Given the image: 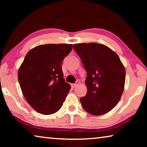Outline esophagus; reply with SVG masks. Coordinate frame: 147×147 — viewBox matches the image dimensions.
<instances>
[{
	"instance_id": "esophagus-1",
	"label": "esophagus",
	"mask_w": 147,
	"mask_h": 147,
	"mask_svg": "<svg viewBox=\"0 0 147 147\" xmlns=\"http://www.w3.org/2000/svg\"><path fill=\"white\" fill-rule=\"evenodd\" d=\"M79 84H80V82L78 81H77V82H76V83L75 84H73L71 85V86H72V88H75V87H76L78 85H79Z\"/></svg>"
}]
</instances>
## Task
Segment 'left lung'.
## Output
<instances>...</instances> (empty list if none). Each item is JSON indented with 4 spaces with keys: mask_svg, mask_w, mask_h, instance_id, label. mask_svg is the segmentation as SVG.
<instances>
[{
    "mask_svg": "<svg viewBox=\"0 0 147 147\" xmlns=\"http://www.w3.org/2000/svg\"><path fill=\"white\" fill-rule=\"evenodd\" d=\"M74 49L88 73L86 95L80 98L83 108L93 115L111 111L121 98L126 71L117 54L102 44L77 43Z\"/></svg>",
    "mask_w": 147,
    "mask_h": 147,
    "instance_id": "obj_1",
    "label": "left lung"
}]
</instances>
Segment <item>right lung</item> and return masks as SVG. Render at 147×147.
<instances>
[{
    "mask_svg": "<svg viewBox=\"0 0 147 147\" xmlns=\"http://www.w3.org/2000/svg\"><path fill=\"white\" fill-rule=\"evenodd\" d=\"M72 44L40 45L31 49L18 70V80L26 100L37 112L58 111L71 89L65 82L61 62Z\"/></svg>",
    "mask_w": 147,
    "mask_h": 147,
    "instance_id": "1",
    "label": "right lung"
}]
</instances>
